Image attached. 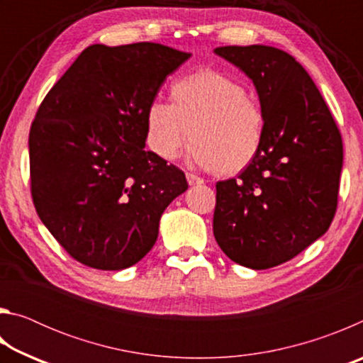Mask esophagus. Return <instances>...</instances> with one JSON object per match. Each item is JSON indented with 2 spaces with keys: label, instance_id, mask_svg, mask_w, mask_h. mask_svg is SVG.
<instances>
[{
  "label": "esophagus",
  "instance_id": "obj_1",
  "mask_svg": "<svg viewBox=\"0 0 363 363\" xmlns=\"http://www.w3.org/2000/svg\"><path fill=\"white\" fill-rule=\"evenodd\" d=\"M186 177H187L189 186H199V184L203 182V179H201V177L195 176V174H192V173H187V174H186Z\"/></svg>",
  "mask_w": 363,
  "mask_h": 363
}]
</instances>
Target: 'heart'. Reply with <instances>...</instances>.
I'll return each mask as SVG.
<instances>
[{"mask_svg":"<svg viewBox=\"0 0 363 363\" xmlns=\"http://www.w3.org/2000/svg\"><path fill=\"white\" fill-rule=\"evenodd\" d=\"M171 104L153 101L145 108V140L162 160H173L187 143L190 160L220 176H237L256 162L266 140V113L245 84L218 70L177 78Z\"/></svg>","mask_w":363,"mask_h":363,"instance_id":"1","label":"heart"}]
</instances>
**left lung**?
Wrapping results in <instances>:
<instances>
[{
  "label": "left lung",
  "instance_id": "obj_1",
  "mask_svg": "<svg viewBox=\"0 0 363 363\" xmlns=\"http://www.w3.org/2000/svg\"><path fill=\"white\" fill-rule=\"evenodd\" d=\"M259 96L266 140L248 169L216 184L213 232L233 262L269 269L328 230L342 168L340 130L303 65L281 49L220 46Z\"/></svg>",
  "mask_w": 363,
  "mask_h": 363
}]
</instances>
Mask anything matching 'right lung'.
I'll return each mask as SVG.
<instances>
[{
  "mask_svg": "<svg viewBox=\"0 0 363 363\" xmlns=\"http://www.w3.org/2000/svg\"><path fill=\"white\" fill-rule=\"evenodd\" d=\"M189 52L93 45L43 99L30 128V184L43 224L73 259L101 270L139 262L186 174L145 147V108Z\"/></svg>",
  "mask_w": 363,
  "mask_h": 363,
  "instance_id": "obj_1",
  "label": "right lung"
}]
</instances>
